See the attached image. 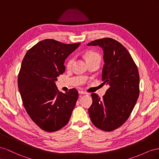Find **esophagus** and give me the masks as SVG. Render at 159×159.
<instances>
[{"label": "esophagus", "instance_id": "1", "mask_svg": "<svg viewBox=\"0 0 159 159\" xmlns=\"http://www.w3.org/2000/svg\"><path fill=\"white\" fill-rule=\"evenodd\" d=\"M79 93L80 95H86V94H87L86 92L83 91H79Z\"/></svg>", "mask_w": 159, "mask_h": 159}]
</instances>
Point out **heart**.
<instances>
[{
	"mask_svg": "<svg viewBox=\"0 0 159 159\" xmlns=\"http://www.w3.org/2000/svg\"><path fill=\"white\" fill-rule=\"evenodd\" d=\"M85 58H86L87 61H89V60H91L95 59V58H100V56L95 52L89 51L86 53ZM73 62H74V58H69L68 62H67V64H66V66L68 68H70L72 66V64Z\"/></svg>",
	"mask_w": 159,
	"mask_h": 159,
	"instance_id": "obj_1",
	"label": "heart"
}]
</instances>
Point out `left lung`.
<instances>
[{"label": "left lung", "instance_id": "obj_1", "mask_svg": "<svg viewBox=\"0 0 159 159\" xmlns=\"http://www.w3.org/2000/svg\"><path fill=\"white\" fill-rule=\"evenodd\" d=\"M87 46L102 48V80L109 87L102 99L92 93L89 114L97 128L110 132L125 123L135 106L140 93L139 74L129 52L117 41L105 38Z\"/></svg>", "mask_w": 159, "mask_h": 159}]
</instances>
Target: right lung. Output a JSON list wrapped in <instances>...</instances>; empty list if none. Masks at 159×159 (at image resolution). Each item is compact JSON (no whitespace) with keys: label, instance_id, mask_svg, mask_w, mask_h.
Returning <instances> with one entry per match:
<instances>
[{"label":"right lung","instance_id":"obj_1","mask_svg":"<svg viewBox=\"0 0 159 159\" xmlns=\"http://www.w3.org/2000/svg\"><path fill=\"white\" fill-rule=\"evenodd\" d=\"M80 44L46 39L30 49L23 60L18 87L23 106L31 119L44 131L59 130L70 118L78 91L71 89L61 93L56 81L65 71V60Z\"/></svg>","mask_w":159,"mask_h":159}]
</instances>
